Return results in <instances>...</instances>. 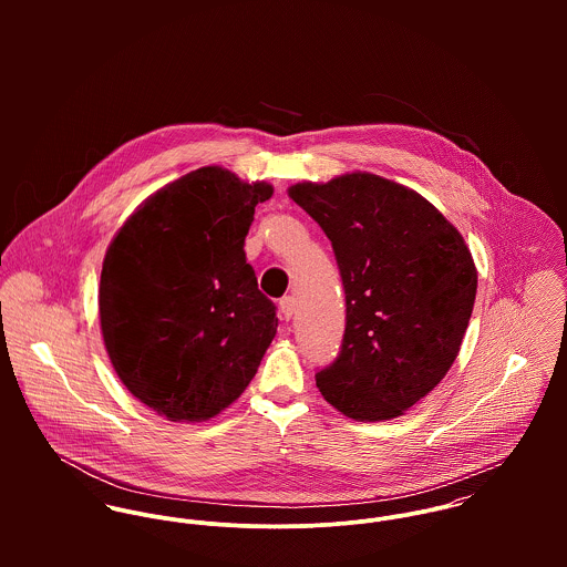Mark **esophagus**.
Returning <instances> with one entry per match:
<instances>
[{
    "mask_svg": "<svg viewBox=\"0 0 567 567\" xmlns=\"http://www.w3.org/2000/svg\"><path fill=\"white\" fill-rule=\"evenodd\" d=\"M295 312H297V301H295V297H284V299L279 301V317H281L284 321H290V319L295 317Z\"/></svg>",
    "mask_w": 567,
    "mask_h": 567,
    "instance_id": "obj_1",
    "label": "esophagus"
}]
</instances>
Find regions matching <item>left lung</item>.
<instances>
[{"mask_svg":"<svg viewBox=\"0 0 567 567\" xmlns=\"http://www.w3.org/2000/svg\"><path fill=\"white\" fill-rule=\"evenodd\" d=\"M288 194L329 238L344 288V336L317 373L321 395L355 421L404 414L461 351L478 288L467 244L423 196L369 172Z\"/></svg>","mask_w":567,"mask_h":567,"instance_id":"1","label":"left lung"}]
</instances>
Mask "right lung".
Listing matches in <instances>:
<instances>
[{
	"label": "right lung",
	"instance_id": "right-lung-1",
	"mask_svg": "<svg viewBox=\"0 0 567 567\" xmlns=\"http://www.w3.org/2000/svg\"><path fill=\"white\" fill-rule=\"evenodd\" d=\"M268 183L209 165L153 194L109 244L100 275L104 347L124 386L169 421L234 404L277 333L244 238Z\"/></svg>",
	"mask_w": 567,
	"mask_h": 567
}]
</instances>
